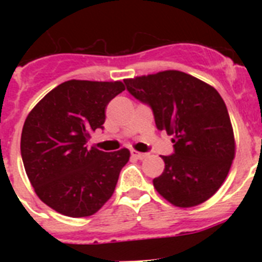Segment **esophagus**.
Masks as SVG:
<instances>
[{"instance_id": "1", "label": "esophagus", "mask_w": 262, "mask_h": 262, "mask_svg": "<svg viewBox=\"0 0 262 262\" xmlns=\"http://www.w3.org/2000/svg\"><path fill=\"white\" fill-rule=\"evenodd\" d=\"M131 156L135 157V159H139V160H143L145 159V157H148V154H143V152H138V151H131Z\"/></svg>"}]
</instances>
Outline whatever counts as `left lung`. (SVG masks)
Wrapping results in <instances>:
<instances>
[{"label": "left lung", "mask_w": 262, "mask_h": 262, "mask_svg": "<svg viewBox=\"0 0 262 262\" xmlns=\"http://www.w3.org/2000/svg\"><path fill=\"white\" fill-rule=\"evenodd\" d=\"M124 84L152 108L157 129L173 136L174 154L161 156L165 169L154 180L155 189L177 207L211 198L235 157L232 124L221 94L180 71L127 78Z\"/></svg>", "instance_id": "left-lung-1"}]
</instances>
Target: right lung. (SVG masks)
I'll use <instances>...</instances> for the list:
<instances>
[{"instance_id":"add662e5","label":"right lung","mask_w":262,"mask_h":262,"mask_svg":"<svg viewBox=\"0 0 262 262\" xmlns=\"http://www.w3.org/2000/svg\"><path fill=\"white\" fill-rule=\"evenodd\" d=\"M126 89L120 81L69 80L30 111L20 136L23 165L36 195L71 217L96 214L113 195L129 151L88 147L103 128L105 108Z\"/></svg>"}]
</instances>
